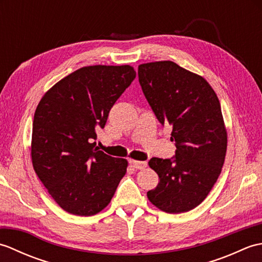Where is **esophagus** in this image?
I'll use <instances>...</instances> for the list:
<instances>
[{
  "instance_id": "obj_1",
  "label": "esophagus",
  "mask_w": 262,
  "mask_h": 262,
  "mask_svg": "<svg viewBox=\"0 0 262 262\" xmlns=\"http://www.w3.org/2000/svg\"><path fill=\"white\" fill-rule=\"evenodd\" d=\"M130 164L134 166L135 169H138V170H143L145 169L147 166V162L146 161H136V160H130L129 161Z\"/></svg>"
}]
</instances>
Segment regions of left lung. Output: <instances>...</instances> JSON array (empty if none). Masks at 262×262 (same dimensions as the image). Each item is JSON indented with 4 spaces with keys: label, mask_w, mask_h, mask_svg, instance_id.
<instances>
[{
    "label": "left lung",
    "mask_w": 262,
    "mask_h": 262,
    "mask_svg": "<svg viewBox=\"0 0 262 262\" xmlns=\"http://www.w3.org/2000/svg\"><path fill=\"white\" fill-rule=\"evenodd\" d=\"M138 80L159 121L171 125L177 147L173 160H149L160 181L147 198L165 213H185L204 202L223 168L227 132L220 100L203 76L171 60L141 64Z\"/></svg>",
    "instance_id": "obj_1"
}]
</instances>
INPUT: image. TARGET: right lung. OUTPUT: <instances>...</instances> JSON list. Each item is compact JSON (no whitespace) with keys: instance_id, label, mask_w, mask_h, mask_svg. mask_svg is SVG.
<instances>
[{"instance_id":"right-lung-1","label":"right lung","mask_w":262,"mask_h":262,"mask_svg":"<svg viewBox=\"0 0 262 262\" xmlns=\"http://www.w3.org/2000/svg\"><path fill=\"white\" fill-rule=\"evenodd\" d=\"M130 65L84 66L43 94L33 116V170L60 208L92 216L109 205L122 177L126 159L96 147L111 107L135 79Z\"/></svg>"}]
</instances>
